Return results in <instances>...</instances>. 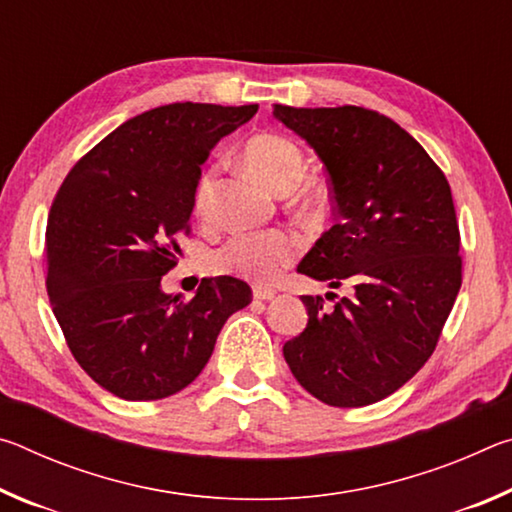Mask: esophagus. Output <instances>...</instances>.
<instances>
[{"label":"esophagus","mask_w":512,"mask_h":512,"mask_svg":"<svg viewBox=\"0 0 512 512\" xmlns=\"http://www.w3.org/2000/svg\"><path fill=\"white\" fill-rule=\"evenodd\" d=\"M253 296H255L257 300H271V298H275V289L262 287V284H255V287H253Z\"/></svg>","instance_id":"esophagus-1"}]
</instances>
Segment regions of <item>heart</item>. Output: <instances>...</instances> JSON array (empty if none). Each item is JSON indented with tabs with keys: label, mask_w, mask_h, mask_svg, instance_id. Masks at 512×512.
I'll use <instances>...</instances> for the list:
<instances>
[{
	"label": "heart",
	"mask_w": 512,
	"mask_h": 512,
	"mask_svg": "<svg viewBox=\"0 0 512 512\" xmlns=\"http://www.w3.org/2000/svg\"><path fill=\"white\" fill-rule=\"evenodd\" d=\"M244 160L264 183L275 192H289L305 169V155L289 137L262 133L250 137L244 146ZM219 167L203 169L194 187V214L207 219L212 210V196ZM305 241L298 232L287 228L239 232L210 255V268L219 275L244 277L250 282H271L302 253Z\"/></svg>",
	"instance_id": "1"
}]
</instances>
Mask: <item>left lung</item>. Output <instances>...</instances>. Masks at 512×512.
<instances>
[{"label": "left lung", "mask_w": 512, "mask_h": 512, "mask_svg": "<svg viewBox=\"0 0 512 512\" xmlns=\"http://www.w3.org/2000/svg\"><path fill=\"white\" fill-rule=\"evenodd\" d=\"M273 115L318 153L334 203L336 223L298 271L354 291L332 309L302 296L309 320L284 343V359L320 402L375 404L427 363L461 289L452 189L429 153L375 110L275 106Z\"/></svg>", "instance_id": "obj_1"}]
</instances>
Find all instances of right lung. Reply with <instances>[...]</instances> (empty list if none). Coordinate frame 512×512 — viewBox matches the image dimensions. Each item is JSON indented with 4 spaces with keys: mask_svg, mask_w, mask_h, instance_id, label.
<instances>
[{
    "mask_svg": "<svg viewBox=\"0 0 512 512\" xmlns=\"http://www.w3.org/2000/svg\"><path fill=\"white\" fill-rule=\"evenodd\" d=\"M257 106L169 103L128 119L67 173L49 210L47 293L67 348L128 402L183 391L216 336L253 300L244 280L205 277L196 296H167L162 275L189 235L201 164Z\"/></svg>",
    "mask_w": 512,
    "mask_h": 512,
    "instance_id": "right-lung-1",
    "label": "right lung"
}]
</instances>
